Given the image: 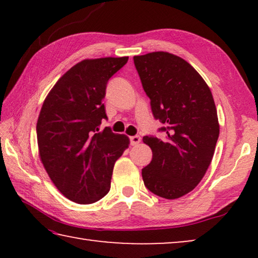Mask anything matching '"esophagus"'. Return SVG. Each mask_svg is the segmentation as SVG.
<instances>
[{
	"instance_id": "34e87169",
	"label": "esophagus",
	"mask_w": 258,
	"mask_h": 258,
	"mask_svg": "<svg viewBox=\"0 0 258 258\" xmlns=\"http://www.w3.org/2000/svg\"><path fill=\"white\" fill-rule=\"evenodd\" d=\"M130 140H131V145H132V146H137V145H139L140 142H141V138H140L139 135H134V137H131Z\"/></svg>"
}]
</instances>
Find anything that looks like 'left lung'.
I'll return each mask as SVG.
<instances>
[{"label": "left lung", "instance_id": "8db88e82", "mask_svg": "<svg viewBox=\"0 0 258 258\" xmlns=\"http://www.w3.org/2000/svg\"><path fill=\"white\" fill-rule=\"evenodd\" d=\"M133 59L152 113L166 125L164 140L143 138L152 151L143 182L161 198H181L203 180L215 152L220 124L213 94L199 73L175 54L157 51Z\"/></svg>", "mask_w": 258, "mask_h": 258}]
</instances>
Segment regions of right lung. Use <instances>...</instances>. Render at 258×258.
I'll use <instances>...</instances> for the list:
<instances>
[{"label": "right lung", "mask_w": 258, "mask_h": 258, "mask_svg": "<svg viewBox=\"0 0 258 258\" xmlns=\"http://www.w3.org/2000/svg\"><path fill=\"white\" fill-rule=\"evenodd\" d=\"M128 56L85 59L61 76L43 102L36 132L38 156L61 194L74 203L98 202L110 190L116 160L130 146L125 134L99 125L107 118V83Z\"/></svg>", "instance_id": "right-lung-1"}]
</instances>
